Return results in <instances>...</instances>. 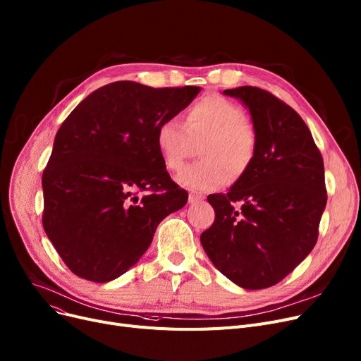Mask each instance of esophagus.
<instances>
[{
    "instance_id": "1",
    "label": "esophagus",
    "mask_w": 361,
    "mask_h": 361,
    "mask_svg": "<svg viewBox=\"0 0 361 361\" xmlns=\"http://www.w3.org/2000/svg\"><path fill=\"white\" fill-rule=\"evenodd\" d=\"M200 200H202V196H199V195H190V196H188V203H192V204L199 203Z\"/></svg>"
}]
</instances>
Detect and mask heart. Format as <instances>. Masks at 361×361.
Returning a JSON list of instances; mask_svg holds the SVG:
<instances>
[{"label": "heart", "instance_id": "b5f03b06", "mask_svg": "<svg viewBox=\"0 0 361 361\" xmlns=\"http://www.w3.org/2000/svg\"><path fill=\"white\" fill-rule=\"evenodd\" d=\"M199 147L196 164L187 166L177 181L193 192H209L228 178L240 181L256 158V136L245 123V112L222 97H206L185 114V123L166 118L157 128V147L166 169L180 171Z\"/></svg>", "mask_w": 361, "mask_h": 361}]
</instances>
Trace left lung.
Returning <instances> with one entry per match:
<instances>
[{
  "label": "left lung",
  "mask_w": 361,
  "mask_h": 361,
  "mask_svg": "<svg viewBox=\"0 0 361 361\" xmlns=\"http://www.w3.org/2000/svg\"><path fill=\"white\" fill-rule=\"evenodd\" d=\"M249 109L256 158L228 193L207 196L215 209L200 243L215 268L245 290L275 286L313 250L326 206L324 159L298 114L272 93L224 90Z\"/></svg>",
  "instance_id": "obj_1"
}]
</instances>
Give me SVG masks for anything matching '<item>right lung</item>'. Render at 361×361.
<instances>
[{"instance_id":"obj_1","label":"right lung","mask_w":361,"mask_h":361,"mask_svg":"<svg viewBox=\"0 0 361 361\" xmlns=\"http://www.w3.org/2000/svg\"><path fill=\"white\" fill-rule=\"evenodd\" d=\"M199 92L109 83L61 124L42 176V224L73 274L118 278L145 255L159 222L187 203L161 159L157 128Z\"/></svg>"}]
</instances>
